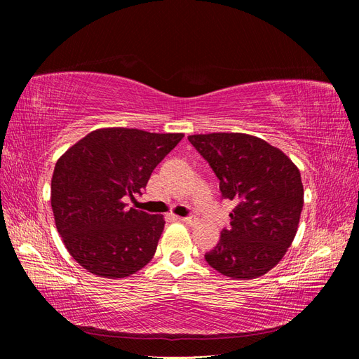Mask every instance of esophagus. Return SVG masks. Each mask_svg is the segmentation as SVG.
<instances>
[{
  "label": "esophagus",
  "instance_id": "obj_1",
  "mask_svg": "<svg viewBox=\"0 0 359 359\" xmlns=\"http://www.w3.org/2000/svg\"><path fill=\"white\" fill-rule=\"evenodd\" d=\"M182 223H186V224H194V223H196V217H194V215H189V217H181V219H180Z\"/></svg>",
  "mask_w": 359,
  "mask_h": 359
}]
</instances>
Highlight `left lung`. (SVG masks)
<instances>
[{
    "label": "left lung",
    "instance_id": "left-lung-1",
    "mask_svg": "<svg viewBox=\"0 0 359 359\" xmlns=\"http://www.w3.org/2000/svg\"><path fill=\"white\" fill-rule=\"evenodd\" d=\"M189 140L219 178L222 198L236 202L229 227L205 260L226 277L264 276L298 231L304 203L298 168L283 151L250 135H193Z\"/></svg>",
    "mask_w": 359,
    "mask_h": 359
}]
</instances>
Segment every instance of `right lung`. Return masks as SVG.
I'll use <instances>...</instances> for the list:
<instances>
[{
  "instance_id": "obj_1",
  "label": "right lung",
  "mask_w": 359,
  "mask_h": 359,
  "mask_svg": "<svg viewBox=\"0 0 359 359\" xmlns=\"http://www.w3.org/2000/svg\"><path fill=\"white\" fill-rule=\"evenodd\" d=\"M182 133L99 128L57 161L50 205L69 253L90 273L128 277L153 259L165 227L163 215L128 208L151 173L177 147Z\"/></svg>"
}]
</instances>
